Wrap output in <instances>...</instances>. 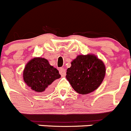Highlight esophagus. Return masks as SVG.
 I'll return each mask as SVG.
<instances>
[{
	"instance_id": "obj_1",
	"label": "esophagus",
	"mask_w": 131,
	"mask_h": 131,
	"mask_svg": "<svg viewBox=\"0 0 131 131\" xmlns=\"http://www.w3.org/2000/svg\"><path fill=\"white\" fill-rule=\"evenodd\" d=\"M60 74H61L62 77H64L66 76V69L64 68H60Z\"/></svg>"
}]
</instances>
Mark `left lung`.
I'll use <instances>...</instances> for the list:
<instances>
[{"mask_svg": "<svg viewBox=\"0 0 131 131\" xmlns=\"http://www.w3.org/2000/svg\"><path fill=\"white\" fill-rule=\"evenodd\" d=\"M66 79L80 94H90L98 89L106 74L104 62L94 54L79 55L67 69Z\"/></svg>", "mask_w": 131, "mask_h": 131, "instance_id": "1", "label": "left lung"}]
</instances>
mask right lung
Returning a JSON list of instances; mask_svg holds the SVG:
<instances>
[{"mask_svg": "<svg viewBox=\"0 0 131 131\" xmlns=\"http://www.w3.org/2000/svg\"><path fill=\"white\" fill-rule=\"evenodd\" d=\"M60 77L59 71L50 65L47 59L42 57H35L29 60L23 72L25 83L37 92H44Z\"/></svg>", "mask_w": 131, "mask_h": 131, "instance_id": "add662e5", "label": "right lung"}]
</instances>
